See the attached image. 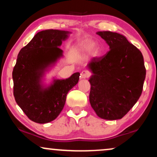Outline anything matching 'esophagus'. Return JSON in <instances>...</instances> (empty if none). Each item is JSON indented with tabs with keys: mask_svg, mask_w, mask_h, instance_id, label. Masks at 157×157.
Here are the masks:
<instances>
[{
	"mask_svg": "<svg viewBox=\"0 0 157 157\" xmlns=\"http://www.w3.org/2000/svg\"><path fill=\"white\" fill-rule=\"evenodd\" d=\"M90 76H91V72L88 70H84L80 74L81 78H89Z\"/></svg>",
	"mask_w": 157,
	"mask_h": 157,
	"instance_id": "1",
	"label": "esophagus"
}]
</instances>
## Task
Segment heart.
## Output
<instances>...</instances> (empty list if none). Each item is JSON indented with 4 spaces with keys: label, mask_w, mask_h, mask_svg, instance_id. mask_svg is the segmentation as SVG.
Wrapping results in <instances>:
<instances>
[{
    "label": "heart",
    "mask_w": 157,
    "mask_h": 157,
    "mask_svg": "<svg viewBox=\"0 0 157 157\" xmlns=\"http://www.w3.org/2000/svg\"><path fill=\"white\" fill-rule=\"evenodd\" d=\"M95 44L93 42H86L84 44H82L81 46V48H82V51L85 52H90L91 50L93 49V48L94 47ZM96 53H98V51H96Z\"/></svg>",
    "instance_id": "obj_1"
}]
</instances>
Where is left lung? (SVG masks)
<instances>
[{
    "instance_id": "1",
    "label": "left lung",
    "mask_w": 157,
    "mask_h": 157,
    "mask_svg": "<svg viewBox=\"0 0 157 157\" xmlns=\"http://www.w3.org/2000/svg\"><path fill=\"white\" fill-rule=\"evenodd\" d=\"M97 34L107 42L110 50L88 64L93 73L89 80V101L100 118L119 120L142 94L146 75L143 56L123 35L108 31Z\"/></svg>"
}]
</instances>
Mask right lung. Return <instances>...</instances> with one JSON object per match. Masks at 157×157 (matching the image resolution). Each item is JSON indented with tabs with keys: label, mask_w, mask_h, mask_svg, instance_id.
<instances>
[{
	"label": "right lung",
	"mask_w": 157,
	"mask_h": 157,
	"mask_svg": "<svg viewBox=\"0 0 157 157\" xmlns=\"http://www.w3.org/2000/svg\"><path fill=\"white\" fill-rule=\"evenodd\" d=\"M68 32L41 31L22 48L12 71L13 94L17 104L32 121L47 123L58 117L66 103V95L78 82L80 73L66 80H56L48 89H42L40 77L45 68L62 56L59 46Z\"/></svg>",
	"instance_id": "obj_1"
}]
</instances>
